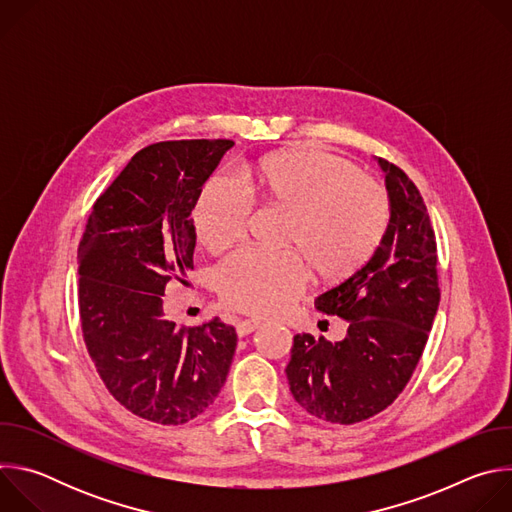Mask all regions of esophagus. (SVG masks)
Masks as SVG:
<instances>
[{
	"instance_id": "1",
	"label": "esophagus",
	"mask_w": 512,
	"mask_h": 512,
	"mask_svg": "<svg viewBox=\"0 0 512 512\" xmlns=\"http://www.w3.org/2000/svg\"><path fill=\"white\" fill-rule=\"evenodd\" d=\"M259 326H261L259 320H253V318L241 320V322L237 324V334H239V336H247V334H251L253 330H257Z\"/></svg>"
}]
</instances>
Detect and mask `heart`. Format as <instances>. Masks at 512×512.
Masks as SVG:
<instances>
[{
    "label": "heart",
    "mask_w": 512,
    "mask_h": 512,
    "mask_svg": "<svg viewBox=\"0 0 512 512\" xmlns=\"http://www.w3.org/2000/svg\"><path fill=\"white\" fill-rule=\"evenodd\" d=\"M245 184L216 174L196 202L194 229L212 253L239 245L249 229L253 196L291 212L289 243L304 247L318 269L340 277L356 269L383 239L389 202L383 188L322 150L271 154L245 172ZM312 267L300 251L247 249L218 269L223 300L249 314L285 312L308 287Z\"/></svg>",
    "instance_id": "obj_1"
}]
</instances>
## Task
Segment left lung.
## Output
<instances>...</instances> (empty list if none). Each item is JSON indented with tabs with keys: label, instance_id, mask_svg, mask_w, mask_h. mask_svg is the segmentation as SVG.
<instances>
[{
	"label": "left lung",
	"instance_id": "8db88e82",
	"mask_svg": "<svg viewBox=\"0 0 512 512\" xmlns=\"http://www.w3.org/2000/svg\"><path fill=\"white\" fill-rule=\"evenodd\" d=\"M389 225L373 257L316 298L348 322L346 336L296 334L285 369L289 391L314 417L352 425L387 409L409 383L437 306V249L429 214L407 174L377 158Z\"/></svg>",
	"mask_w": 512,
	"mask_h": 512
}]
</instances>
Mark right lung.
I'll list each match as a JSON object with an SVG mask.
<instances>
[{"label": "right lung", "mask_w": 512, "mask_h": 512, "mask_svg": "<svg viewBox=\"0 0 512 512\" xmlns=\"http://www.w3.org/2000/svg\"><path fill=\"white\" fill-rule=\"evenodd\" d=\"M231 139L160 141L137 152L97 198L79 245V310L87 350L131 413L180 425L227 381L237 332L218 318L176 326L164 314L172 279L194 269L192 208Z\"/></svg>", "instance_id": "right-lung-1"}]
</instances>
